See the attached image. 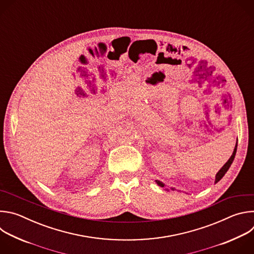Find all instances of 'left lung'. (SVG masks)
I'll return each mask as SVG.
<instances>
[{"label": "left lung", "instance_id": "8db88e82", "mask_svg": "<svg viewBox=\"0 0 254 254\" xmlns=\"http://www.w3.org/2000/svg\"><path fill=\"white\" fill-rule=\"evenodd\" d=\"M236 150H237V142H236V146H235V149H234V151H233V154H232V156L230 157V159L226 162V164L220 169V171L217 173V175H216V179H215V182L217 183L218 182V181H220L221 179H222V177L225 175V173L228 171V169H229V167L231 166V164H232V162H233V160H234V158H235V155H236ZM157 182V184L160 186V187H165L166 185L164 184V183H162L161 181H156Z\"/></svg>", "mask_w": 254, "mask_h": 254}]
</instances>
